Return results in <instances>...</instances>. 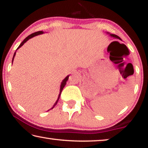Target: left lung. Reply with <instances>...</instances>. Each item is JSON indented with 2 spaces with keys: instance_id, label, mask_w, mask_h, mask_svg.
<instances>
[{
  "instance_id": "left-lung-1",
  "label": "left lung",
  "mask_w": 148,
  "mask_h": 148,
  "mask_svg": "<svg viewBox=\"0 0 148 148\" xmlns=\"http://www.w3.org/2000/svg\"><path fill=\"white\" fill-rule=\"evenodd\" d=\"M110 36H113V37H115V38H118V39H119V40H121V38H120L118 36H117V35H116V34H110Z\"/></svg>"
}]
</instances>
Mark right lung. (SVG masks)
<instances>
[{
  "mask_svg": "<svg viewBox=\"0 0 148 148\" xmlns=\"http://www.w3.org/2000/svg\"><path fill=\"white\" fill-rule=\"evenodd\" d=\"M43 33V31H37V32H34V33H32V34H30L29 36H28L26 38H25L24 39V40L21 42V44L19 45V47H17V49H18L19 47H21L22 46H23V45L25 43V42L28 40H29L30 38H32V37H34V36H36V35H38V34H42ZM15 56H16V52H15L14 53V57H13V59H12V62H13V61H14V57H15ZM69 76H66V77H65L64 78V79L63 80V81L62 82V83H61V89H60V94H59V98H58V99H57V101H56V103L54 104V105H53V106L52 107V108H53V107L56 106V105L57 104V102H58V100H59V97H60V95H61V92H62V89H63V88H64V87L65 86V85H66V82L68 81V79H69ZM51 108V109H52Z\"/></svg>",
  "mask_w": 148,
  "mask_h": 148,
  "instance_id": "1",
  "label": "right lung"
}]
</instances>
